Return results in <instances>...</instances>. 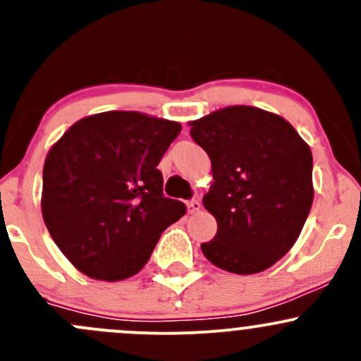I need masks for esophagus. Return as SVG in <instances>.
Masks as SVG:
<instances>
[{
  "instance_id": "1",
  "label": "esophagus",
  "mask_w": 361,
  "mask_h": 361,
  "mask_svg": "<svg viewBox=\"0 0 361 361\" xmlns=\"http://www.w3.org/2000/svg\"><path fill=\"white\" fill-rule=\"evenodd\" d=\"M187 209L188 213H197L201 209V201L199 199H192V201L187 202Z\"/></svg>"
}]
</instances>
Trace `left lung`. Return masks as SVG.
Segmentation results:
<instances>
[{"mask_svg": "<svg viewBox=\"0 0 361 361\" xmlns=\"http://www.w3.org/2000/svg\"><path fill=\"white\" fill-rule=\"evenodd\" d=\"M211 159L214 183L204 207L216 235L204 257L234 274H257L297 241L312 197V154L290 122L253 106H228L190 122Z\"/></svg>", "mask_w": 361, "mask_h": 361, "instance_id": "obj_1", "label": "left lung"}]
</instances>
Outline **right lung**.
<instances>
[{
  "label": "right lung",
  "mask_w": 361,
  "mask_h": 361,
  "mask_svg": "<svg viewBox=\"0 0 361 361\" xmlns=\"http://www.w3.org/2000/svg\"><path fill=\"white\" fill-rule=\"evenodd\" d=\"M180 130L171 120L106 111L73 123L50 148L43 220L80 272L103 281L130 278L183 216V202L164 197L157 169Z\"/></svg>",
  "instance_id": "add662e5"
}]
</instances>
